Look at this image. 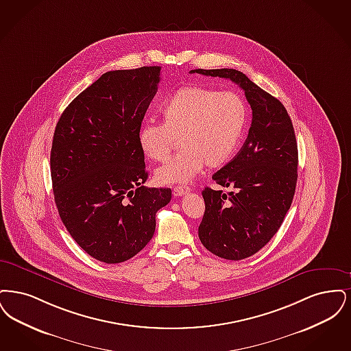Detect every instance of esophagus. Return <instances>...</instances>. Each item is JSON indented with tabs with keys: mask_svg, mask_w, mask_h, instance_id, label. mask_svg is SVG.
<instances>
[{
	"mask_svg": "<svg viewBox=\"0 0 351 351\" xmlns=\"http://www.w3.org/2000/svg\"><path fill=\"white\" fill-rule=\"evenodd\" d=\"M190 191L189 186H177L173 189V195L174 197H182L184 194H187Z\"/></svg>",
	"mask_w": 351,
	"mask_h": 351,
	"instance_id": "obj_1",
	"label": "esophagus"
}]
</instances>
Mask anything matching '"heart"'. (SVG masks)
Here are the masks:
<instances>
[{"label":"heart","instance_id":"obj_1","mask_svg":"<svg viewBox=\"0 0 351 351\" xmlns=\"http://www.w3.org/2000/svg\"><path fill=\"white\" fill-rule=\"evenodd\" d=\"M160 117L161 124L140 128L137 141L144 156L156 162L167 161L180 141L182 152L154 174L157 182L173 184L191 181L204 165H224L243 140L249 111L237 93L186 85L161 105Z\"/></svg>","mask_w":351,"mask_h":351}]
</instances>
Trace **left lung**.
I'll list each match as a JSON object with an SVG mask.
<instances>
[{
    "instance_id": "obj_1",
    "label": "left lung",
    "mask_w": 351,
    "mask_h": 351,
    "mask_svg": "<svg viewBox=\"0 0 351 351\" xmlns=\"http://www.w3.org/2000/svg\"><path fill=\"white\" fill-rule=\"evenodd\" d=\"M190 73L228 78L245 92L252 125L239 153L213 176L229 193L206 187L200 243L213 254L239 261L267 244L290 210L298 181V143L287 110L236 69Z\"/></svg>"
}]
</instances>
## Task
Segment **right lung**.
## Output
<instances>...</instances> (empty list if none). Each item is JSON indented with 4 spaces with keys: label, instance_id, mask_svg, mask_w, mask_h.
<instances>
[{
    "label": "right lung",
    "instance_id": "add662e5",
    "mask_svg": "<svg viewBox=\"0 0 351 351\" xmlns=\"http://www.w3.org/2000/svg\"><path fill=\"white\" fill-rule=\"evenodd\" d=\"M161 66L111 71L62 111L51 148L61 221L93 258L121 263L151 241L170 189L145 187L137 135L157 92Z\"/></svg>",
    "mask_w": 351,
    "mask_h": 351
}]
</instances>
